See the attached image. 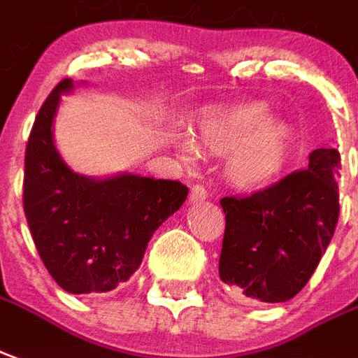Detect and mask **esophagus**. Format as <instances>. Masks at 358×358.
I'll list each match as a JSON object with an SVG mask.
<instances>
[{"mask_svg": "<svg viewBox=\"0 0 358 358\" xmlns=\"http://www.w3.org/2000/svg\"><path fill=\"white\" fill-rule=\"evenodd\" d=\"M208 195H206V189L203 186H193L192 187V192H189V203L192 205H195V203H203V201L206 199Z\"/></svg>", "mask_w": 358, "mask_h": 358, "instance_id": "34e87169", "label": "esophagus"}]
</instances>
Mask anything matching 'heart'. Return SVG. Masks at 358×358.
Wrapping results in <instances>:
<instances>
[{
  "label": "heart",
  "instance_id": "1",
  "mask_svg": "<svg viewBox=\"0 0 358 358\" xmlns=\"http://www.w3.org/2000/svg\"><path fill=\"white\" fill-rule=\"evenodd\" d=\"M199 145L214 155H226V180L241 192H260L273 186L287 171L296 144L294 127L271 119V108L262 100L208 108L201 113ZM186 161L197 159V145L187 136L176 138Z\"/></svg>",
  "mask_w": 358,
  "mask_h": 358
}]
</instances>
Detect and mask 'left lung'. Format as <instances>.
Wrapping results in <instances>:
<instances>
[{
	"label": "left lung",
	"mask_w": 358,
	"mask_h": 358,
	"mask_svg": "<svg viewBox=\"0 0 358 358\" xmlns=\"http://www.w3.org/2000/svg\"><path fill=\"white\" fill-rule=\"evenodd\" d=\"M340 152L319 148L306 171L252 193L224 197L220 279L241 300L280 303L306 287L334 237Z\"/></svg>",
	"instance_id": "obj_1"
}]
</instances>
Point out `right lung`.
<instances>
[{
    "mask_svg": "<svg viewBox=\"0 0 358 358\" xmlns=\"http://www.w3.org/2000/svg\"><path fill=\"white\" fill-rule=\"evenodd\" d=\"M64 79L36 115L24 157V214L39 256L60 288L102 294L131 279L148 243L163 222L184 205L187 187L131 172L91 178L60 157L52 123Z\"/></svg>",
    "mask_w": 358,
    "mask_h": 358,
    "instance_id": "1",
    "label": "right lung"
}]
</instances>
